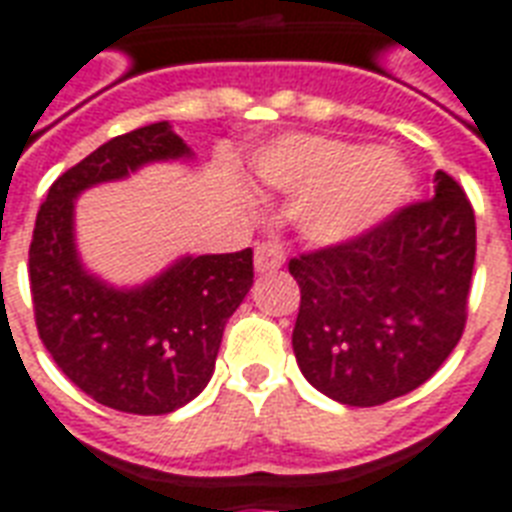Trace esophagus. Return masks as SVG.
Masks as SVG:
<instances>
[{
    "mask_svg": "<svg viewBox=\"0 0 512 512\" xmlns=\"http://www.w3.org/2000/svg\"><path fill=\"white\" fill-rule=\"evenodd\" d=\"M282 263H284V249L279 247V244H273V241H263V244H257V249H255L257 273L276 271V268H282Z\"/></svg>",
    "mask_w": 512,
    "mask_h": 512,
    "instance_id": "1",
    "label": "esophagus"
}]
</instances>
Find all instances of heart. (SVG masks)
Listing matches in <instances>:
<instances>
[{
  "instance_id": "1",
  "label": "heart",
  "mask_w": 512,
  "mask_h": 512,
  "mask_svg": "<svg viewBox=\"0 0 512 512\" xmlns=\"http://www.w3.org/2000/svg\"><path fill=\"white\" fill-rule=\"evenodd\" d=\"M257 174L284 193H308L300 225L317 241H343L373 228L413 187L411 169L395 152L325 136L287 139L265 152Z\"/></svg>"
}]
</instances>
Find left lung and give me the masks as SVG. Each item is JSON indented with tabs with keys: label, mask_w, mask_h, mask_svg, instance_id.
<instances>
[{
	"label": "left lung",
	"mask_w": 512,
	"mask_h": 512,
	"mask_svg": "<svg viewBox=\"0 0 512 512\" xmlns=\"http://www.w3.org/2000/svg\"><path fill=\"white\" fill-rule=\"evenodd\" d=\"M435 182L432 198L290 260L300 287L292 349L303 376L338 403L370 408L408 395L462 338L475 212L451 174Z\"/></svg>",
	"instance_id": "left-lung-1"
}]
</instances>
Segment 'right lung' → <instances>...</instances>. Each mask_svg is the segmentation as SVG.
Segmentation results:
<instances>
[{"label": "right lung", "mask_w": 512, "mask_h": 512, "mask_svg": "<svg viewBox=\"0 0 512 512\" xmlns=\"http://www.w3.org/2000/svg\"><path fill=\"white\" fill-rule=\"evenodd\" d=\"M182 155L190 150L166 120L109 139L50 185L29 247L34 322L50 357L96 403L136 416L177 411L209 384L225 325L255 279L252 249L182 257L144 287L115 290L77 260L74 198Z\"/></svg>", "instance_id": "obj_1"}]
</instances>
